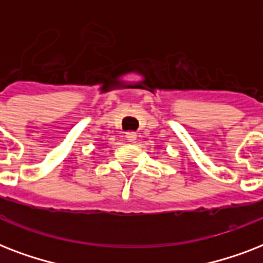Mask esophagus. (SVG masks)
<instances>
[{"label":"esophagus","mask_w":263,"mask_h":263,"mask_svg":"<svg viewBox=\"0 0 263 263\" xmlns=\"http://www.w3.org/2000/svg\"><path fill=\"white\" fill-rule=\"evenodd\" d=\"M125 139L128 140V142H135L136 140V134L135 132H127V134H125Z\"/></svg>","instance_id":"obj_1"}]
</instances>
